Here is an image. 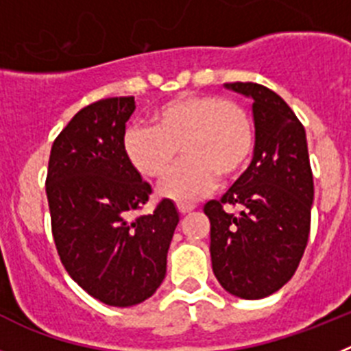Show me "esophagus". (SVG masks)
I'll list each match as a JSON object with an SVG mask.
<instances>
[{
  "label": "esophagus",
  "instance_id": "esophagus-1",
  "mask_svg": "<svg viewBox=\"0 0 351 351\" xmlns=\"http://www.w3.org/2000/svg\"><path fill=\"white\" fill-rule=\"evenodd\" d=\"M195 209L193 204H184V202H179L178 204V210L181 214H186V213H191V210Z\"/></svg>",
  "mask_w": 351,
  "mask_h": 351
}]
</instances>
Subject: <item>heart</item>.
<instances>
[{"label": "heart", "instance_id": "heart-1", "mask_svg": "<svg viewBox=\"0 0 351 351\" xmlns=\"http://www.w3.org/2000/svg\"><path fill=\"white\" fill-rule=\"evenodd\" d=\"M153 126H128L123 153L147 179H165L161 193L193 202L209 193L218 176L230 181L243 173L255 149V128L244 107L210 93H186L161 104L151 114Z\"/></svg>", "mask_w": 351, "mask_h": 351}]
</instances>
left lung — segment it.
I'll return each mask as SVG.
<instances>
[{"label": "left lung", "mask_w": 351, "mask_h": 351, "mask_svg": "<svg viewBox=\"0 0 351 351\" xmlns=\"http://www.w3.org/2000/svg\"><path fill=\"white\" fill-rule=\"evenodd\" d=\"M226 88L253 98L256 142L246 172L204 206L213 272L232 295L262 299L291 280L308 246L315 195L308 142L280 95L255 82Z\"/></svg>", "instance_id": "obj_1"}]
</instances>
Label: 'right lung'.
I'll return each instance as SVG.
<instances>
[{"label":"right lung","mask_w":351,"mask_h":351,"mask_svg":"<svg viewBox=\"0 0 351 351\" xmlns=\"http://www.w3.org/2000/svg\"><path fill=\"white\" fill-rule=\"evenodd\" d=\"M133 96L105 98L80 108L56 137L47 191L56 250L70 278L100 302L128 308L144 302L167 272V251L179 214L153 193L123 153Z\"/></svg>","instance_id":"add662e5"}]
</instances>
